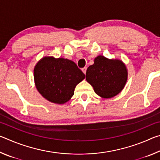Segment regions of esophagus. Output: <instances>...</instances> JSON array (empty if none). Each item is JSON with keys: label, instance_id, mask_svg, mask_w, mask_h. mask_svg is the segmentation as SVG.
I'll list each match as a JSON object with an SVG mask.
<instances>
[{"label": "esophagus", "instance_id": "obj_1", "mask_svg": "<svg viewBox=\"0 0 160 160\" xmlns=\"http://www.w3.org/2000/svg\"><path fill=\"white\" fill-rule=\"evenodd\" d=\"M82 72H84V73H86V70H87V68L86 67H85V68H83L82 69Z\"/></svg>", "mask_w": 160, "mask_h": 160}]
</instances>
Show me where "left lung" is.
Here are the masks:
<instances>
[{"label": "left lung", "mask_w": 160, "mask_h": 160, "mask_svg": "<svg viewBox=\"0 0 160 160\" xmlns=\"http://www.w3.org/2000/svg\"><path fill=\"white\" fill-rule=\"evenodd\" d=\"M126 68L122 61L109 60L103 56L94 59L86 72V80L97 94L103 98H112L123 90L127 81Z\"/></svg>", "instance_id": "1"}]
</instances>
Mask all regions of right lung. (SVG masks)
<instances>
[{"label": "right lung", "mask_w": 160, "mask_h": 160, "mask_svg": "<svg viewBox=\"0 0 160 160\" xmlns=\"http://www.w3.org/2000/svg\"><path fill=\"white\" fill-rule=\"evenodd\" d=\"M34 78L37 89L45 99L64 104L73 95L75 88L85 75L73 61L44 57L35 66Z\"/></svg>", "instance_id": "obj_1"}]
</instances>
